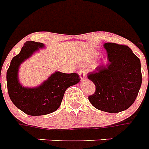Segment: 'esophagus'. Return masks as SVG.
Here are the masks:
<instances>
[{"mask_svg": "<svg viewBox=\"0 0 149 149\" xmlns=\"http://www.w3.org/2000/svg\"><path fill=\"white\" fill-rule=\"evenodd\" d=\"M79 77H80L81 79H83L86 77V74L85 72L83 70H79Z\"/></svg>", "mask_w": 149, "mask_h": 149, "instance_id": "34e87169", "label": "esophagus"}]
</instances>
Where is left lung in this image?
<instances>
[{"label":"left lung","mask_w":149,"mask_h":149,"mask_svg":"<svg viewBox=\"0 0 149 149\" xmlns=\"http://www.w3.org/2000/svg\"><path fill=\"white\" fill-rule=\"evenodd\" d=\"M109 63L100 65L87 77L95 86L89 102L99 110L117 113L135 102L141 85V63L128 46L106 43Z\"/></svg>","instance_id":"obj_1"}]
</instances>
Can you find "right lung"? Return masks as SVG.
<instances>
[{
  "label": "right lung",
  "instance_id": "1",
  "mask_svg": "<svg viewBox=\"0 0 149 149\" xmlns=\"http://www.w3.org/2000/svg\"><path fill=\"white\" fill-rule=\"evenodd\" d=\"M43 47L42 43L26 41L20 53L12 59L7 71L10 99L19 109L29 116H43L56 111L60 107L66 89L80 81L77 73L56 71L39 86H23L18 79L20 64Z\"/></svg>",
  "mask_w": 149,
  "mask_h": 149
}]
</instances>
